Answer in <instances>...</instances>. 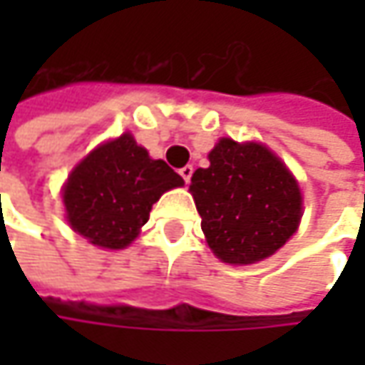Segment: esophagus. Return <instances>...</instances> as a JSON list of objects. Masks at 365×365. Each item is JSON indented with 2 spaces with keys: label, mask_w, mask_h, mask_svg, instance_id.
I'll list each match as a JSON object with an SVG mask.
<instances>
[{
  "label": "esophagus",
  "mask_w": 365,
  "mask_h": 365,
  "mask_svg": "<svg viewBox=\"0 0 365 365\" xmlns=\"http://www.w3.org/2000/svg\"><path fill=\"white\" fill-rule=\"evenodd\" d=\"M178 175L182 176V180L189 185L190 176H192V166H185V168H180V170H178Z\"/></svg>",
  "instance_id": "34e87169"
}]
</instances>
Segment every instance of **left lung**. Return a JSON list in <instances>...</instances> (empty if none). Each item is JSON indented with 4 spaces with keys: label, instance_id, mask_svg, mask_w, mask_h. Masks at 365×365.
I'll list each match as a JSON object with an SVG mask.
<instances>
[{
    "label": "left lung",
    "instance_id": "8db88e82",
    "mask_svg": "<svg viewBox=\"0 0 365 365\" xmlns=\"http://www.w3.org/2000/svg\"><path fill=\"white\" fill-rule=\"evenodd\" d=\"M189 190L207 244L227 264H254L272 256L301 223L297 178L256 142L221 138L209 152V168L195 170Z\"/></svg>",
    "mask_w": 365,
    "mask_h": 365
}]
</instances>
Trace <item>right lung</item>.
I'll use <instances>...</instances> for the list:
<instances>
[{"label": "right lung", "instance_id": "obj_1", "mask_svg": "<svg viewBox=\"0 0 365 365\" xmlns=\"http://www.w3.org/2000/svg\"><path fill=\"white\" fill-rule=\"evenodd\" d=\"M182 176L164 160H152L132 133L97 146L73 168L63 189L68 225L106 250H123L138 237L152 205Z\"/></svg>", "mask_w": 365, "mask_h": 365}]
</instances>
